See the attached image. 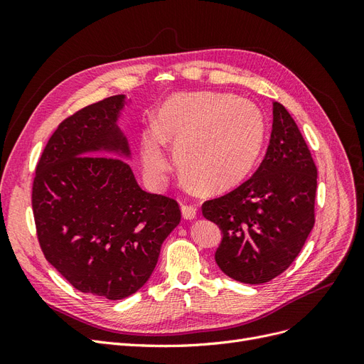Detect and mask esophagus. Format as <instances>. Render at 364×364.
<instances>
[{
    "instance_id": "34e87169",
    "label": "esophagus",
    "mask_w": 364,
    "mask_h": 364,
    "mask_svg": "<svg viewBox=\"0 0 364 364\" xmlns=\"http://www.w3.org/2000/svg\"><path fill=\"white\" fill-rule=\"evenodd\" d=\"M182 215L186 220H193L197 215V206L196 205H182Z\"/></svg>"
}]
</instances>
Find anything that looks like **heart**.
Instances as JSON below:
<instances>
[{"instance_id": "1", "label": "heart", "mask_w": 364, "mask_h": 364, "mask_svg": "<svg viewBox=\"0 0 364 364\" xmlns=\"http://www.w3.org/2000/svg\"><path fill=\"white\" fill-rule=\"evenodd\" d=\"M266 136L259 109L229 94H174L141 136L142 165L159 181L170 168L165 142L176 149L185 178L209 193L232 188L255 167Z\"/></svg>"}]
</instances>
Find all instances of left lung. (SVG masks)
Segmentation results:
<instances>
[{"label": "left lung", "mask_w": 364, "mask_h": 364, "mask_svg": "<svg viewBox=\"0 0 364 364\" xmlns=\"http://www.w3.org/2000/svg\"><path fill=\"white\" fill-rule=\"evenodd\" d=\"M317 168L294 119L273 102L272 135L258 170L202 214L222 229L215 262L245 284L277 278L299 255L314 226Z\"/></svg>", "instance_id": "obj_1"}]
</instances>
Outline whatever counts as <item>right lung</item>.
Masks as SVG:
<instances>
[{"label": "right lung", "instance_id": "right-lung-1", "mask_svg": "<svg viewBox=\"0 0 364 364\" xmlns=\"http://www.w3.org/2000/svg\"><path fill=\"white\" fill-rule=\"evenodd\" d=\"M124 95L65 118L36 165L31 206L43 257L74 289L118 301L155 270L178 200L141 190L117 119Z\"/></svg>", "mask_w": 364, "mask_h": 364}]
</instances>
